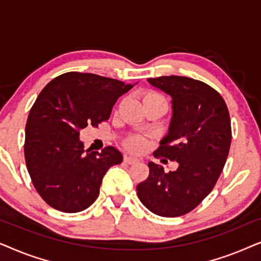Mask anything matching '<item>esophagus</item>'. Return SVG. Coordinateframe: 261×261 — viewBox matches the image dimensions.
<instances>
[{
    "label": "esophagus",
    "mask_w": 261,
    "mask_h": 261,
    "mask_svg": "<svg viewBox=\"0 0 261 261\" xmlns=\"http://www.w3.org/2000/svg\"><path fill=\"white\" fill-rule=\"evenodd\" d=\"M123 162L126 164H129V165H132V164H135L138 162L137 158H134V156H129V155H124L123 158Z\"/></svg>",
    "instance_id": "1"
}]
</instances>
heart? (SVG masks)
Here are the masks:
<instances>
[{
    "label": "heart",
    "mask_w": 261,
    "mask_h": 261,
    "mask_svg": "<svg viewBox=\"0 0 261 261\" xmlns=\"http://www.w3.org/2000/svg\"><path fill=\"white\" fill-rule=\"evenodd\" d=\"M153 98L164 99L162 96L158 94H148V95H146L145 101H147V99H153ZM126 148L130 152H140L141 149L144 148V141L139 138H132V139H129V140H127Z\"/></svg>",
    "instance_id": "1"
}]
</instances>
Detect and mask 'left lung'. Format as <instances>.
Listing matches in <instances>:
<instances>
[{
	"label": "left lung",
	"instance_id": "8db88e82",
	"mask_svg": "<svg viewBox=\"0 0 261 261\" xmlns=\"http://www.w3.org/2000/svg\"><path fill=\"white\" fill-rule=\"evenodd\" d=\"M147 82L169 95L172 105L169 130L154 154L177 162L178 169L166 173L148 163L149 174L137 194L153 214L181 216L210 194L222 172L231 141L229 113L219 92L201 81L163 76Z\"/></svg>",
	"mask_w": 261,
	"mask_h": 261
}]
</instances>
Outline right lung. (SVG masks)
<instances>
[{
    "label": "right lung",
    "mask_w": 261,
    "mask_h": 261,
    "mask_svg": "<svg viewBox=\"0 0 261 261\" xmlns=\"http://www.w3.org/2000/svg\"><path fill=\"white\" fill-rule=\"evenodd\" d=\"M132 83L94 73L66 72L39 94L26 124L24 159L41 198L64 213L90 206L110 166L122 162L119 149H84L80 130L108 120L117 98Z\"/></svg>",
    "instance_id": "add662e5"
}]
</instances>
